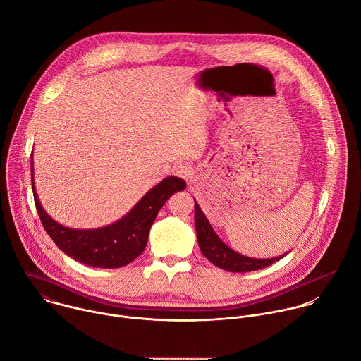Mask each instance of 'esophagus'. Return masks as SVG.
I'll use <instances>...</instances> for the list:
<instances>
[{"label":"esophagus","mask_w":361,"mask_h":361,"mask_svg":"<svg viewBox=\"0 0 361 361\" xmlns=\"http://www.w3.org/2000/svg\"><path fill=\"white\" fill-rule=\"evenodd\" d=\"M174 170H176V174L184 180H191L194 177V167L190 163H185V161L177 163Z\"/></svg>","instance_id":"1"}]
</instances>
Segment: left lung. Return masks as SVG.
<instances>
[{
  "label": "left lung",
  "instance_id": "obj_1",
  "mask_svg": "<svg viewBox=\"0 0 361 361\" xmlns=\"http://www.w3.org/2000/svg\"><path fill=\"white\" fill-rule=\"evenodd\" d=\"M194 202V221L198 247L205 259L210 260L214 266L230 273H247L269 267L273 263L281 260L287 254L286 252L283 255L271 257V259H254V257H247L234 251L217 235L209 219L205 217V214L200 209L198 202L195 200Z\"/></svg>",
  "mask_w": 361,
  "mask_h": 361
}]
</instances>
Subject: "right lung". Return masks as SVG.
<instances>
[{
  "instance_id": "obj_1",
  "label": "right lung",
  "mask_w": 361,
  "mask_h": 361,
  "mask_svg": "<svg viewBox=\"0 0 361 361\" xmlns=\"http://www.w3.org/2000/svg\"><path fill=\"white\" fill-rule=\"evenodd\" d=\"M31 183L39 220L57 247L78 263L97 269H118L130 264L144 251L149 228L166 201L185 188V181L170 176L148 190L120 220L99 228H70L51 217L41 205L34 183L31 154Z\"/></svg>"
}]
</instances>
